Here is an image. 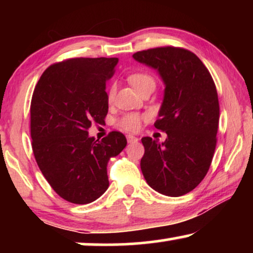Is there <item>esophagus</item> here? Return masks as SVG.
<instances>
[{
    "instance_id": "esophagus-1",
    "label": "esophagus",
    "mask_w": 253,
    "mask_h": 253,
    "mask_svg": "<svg viewBox=\"0 0 253 253\" xmlns=\"http://www.w3.org/2000/svg\"><path fill=\"white\" fill-rule=\"evenodd\" d=\"M126 140H127V143H137L138 138L136 136H132V134H127Z\"/></svg>"
}]
</instances>
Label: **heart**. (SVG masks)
Returning a JSON list of instances; mask_svg holds the SVG:
<instances>
[{
    "label": "heart",
    "instance_id": "obj_1",
    "mask_svg": "<svg viewBox=\"0 0 253 253\" xmlns=\"http://www.w3.org/2000/svg\"><path fill=\"white\" fill-rule=\"evenodd\" d=\"M129 82L131 83V85L139 92L143 88L146 87V86L155 85L154 78L152 77L151 75L146 74V72H136V74L130 75ZM114 95H115V87L112 86V87L109 88L108 94H107V98H108L109 101H112ZM145 119H146V116L141 115V114L127 113L120 117L119 121H117V126L126 131H137L140 127L141 122H143Z\"/></svg>",
    "mask_w": 253,
    "mask_h": 253
}]
</instances>
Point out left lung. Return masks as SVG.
Returning <instances> with one entry per match:
<instances>
[{"label": "left lung", "mask_w": 253, "mask_h": 253, "mask_svg": "<svg viewBox=\"0 0 253 253\" xmlns=\"http://www.w3.org/2000/svg\"><path fill=\"white\" fill-rule=\"evenodd\" d=\"M132 57L157 69L166 85L154 126L167 139L141 138V171L155 191L183 196L203 181L212 164L220 117L215 84L199 57L184 48H151Z\"/></svg>", "instance_id": "1"}]
</instances>
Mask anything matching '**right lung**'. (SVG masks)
I'll use <instances>...</instances> for the list:
<instances>
[{
  "label": "right lung",
  "instance_id": "1",
  "mask_svg": "<svg viewBox=\"0 0 253 253\" xmlns=\"http://www.w3.org/2000/svg\"><path fill=\"white\" fill-rule=\"evenodd\" d=\"M116 57L68 58L48 67L31 100V138L41 172L61 198L84 205L109 186L107 164L126 146L112 131L101 140L88 137L93 123L108 113L106 82L115 74Z\"/></svg>",
  "mask_w": 253,
  "mask_h": 253
}]
</instances>
